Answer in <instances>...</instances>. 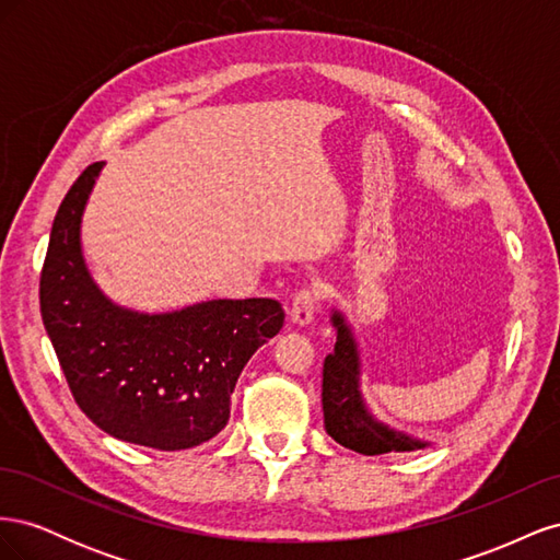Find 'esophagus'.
<instances>
[{"label": "esophagus", "mask_w": 560, "mask_h": 560, "mask_svg": "<svg viewBox=\"0 0 560 560\" xmlns=\"http://www.w3.org/2000/svg\"><path fill=\"white\" fill-rule=\"evenodd\" d=\"M319 306V290L315 284H306L301 287V290L294 294L292 299V322H296V325H308V322L313 319L315 311Z\"/></svg>", "instance_id": "1"}]
</instances>
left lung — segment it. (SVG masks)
<instances>
[{
    "label": "left lung",
    "instance_id": "left-lung-1",
    "mask_svg": "<svg viewBox=\"0 0 560 560\" xmlns=\"http://www.w3.org/2000/svg\"><path fill=\"white\" fill-rule=\"evenodd\" d=\"M334 327L338 329L334 352L327 354L322 369V411H325V430L341 446L362 453L381 455L389 451H416L428 446L381 425L366 411L360 395V358L358 346L343 317L334 313Z\"/></svg>",
    "mask_w": 560,
    "mask_h": 560
}]
</instances>
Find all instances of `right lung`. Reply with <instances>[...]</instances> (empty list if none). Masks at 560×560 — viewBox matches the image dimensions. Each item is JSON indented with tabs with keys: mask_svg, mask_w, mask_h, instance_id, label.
<instances>
[{
	"mask_svg": "<svg viewBox=\"0 0 560 560\" xmlns=\"http://www.w3.org/2000/svg\"><path fill=\"white\" fill-rule=\"evenodd\" d=\"M103 163L62 198L39 280L42 319L79 409L100 430L156 451H184L222 432L247 360L273 338V299H214L163 315L118 308L81 257V212Z\"/></svg>",
	"mask_w": 560,
	"mask_h": 560,
	"instance_id": "right-lung-1",
	"label": "right lung"
}]
</instances>
